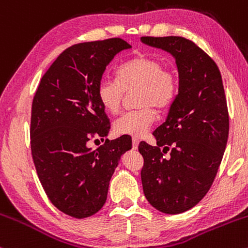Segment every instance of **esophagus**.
Instances as JSON below:
<instances>
[{"label": "esophagus", "instance_id": "obj_1", "mask_svg": "<svg viewBox=\"0 0 248 248\" xmlns=\"http://www.w3.org/2000/svg\"><path fill=\"white\" fill-rule=\"evenodd\" d=\"M138 146H139V140L136 138H133L132 139V147H133V149H138Z\"/></svg>", "mask_w": 248, "mask_h": 248}]
</instances>
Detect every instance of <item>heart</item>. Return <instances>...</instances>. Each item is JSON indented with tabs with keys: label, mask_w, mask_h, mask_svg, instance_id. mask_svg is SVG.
<instances>
[{
	"label": "heart",
	"mask_w": 248,
	"mask_h": 248,
	"mask_svg": "<svg viewBox=\"0 0 248 248\" xmlns=\"http://www.w3.org/2000/svg\"><path fill=\"white\" fill-rule=\"evenodd\" d=\"M138 90V109L124 113L114 122V130L120 135H144L155 124L157 114L154 107L164 109L175 100L178 92V78L170 67H164L155 57L139 55L122 62L116 70V79L102 78L96 87V95L108 113L120 110L124 92Z\"/></svg>",
	"instance_id": "heart-1"
}]
</instances>
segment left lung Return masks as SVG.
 <instances>
[{"label": "left lung", "instance_id": "obj_1", "mask_svg": "<svg viewBox=\"0 0 248 248\" xmlns=\"http://www.w3.org/2000/svg\"><path fill=\"white\" fill-rule=\"evenodd\" d=\"M141 41L170 52L177 64L178 94L153 133L157 146L139 144L147 201L158 211L177 215L198 204L217 175L229 138L226 96L217 64L190 39L144 36Z\"/></svg>", "mask_w": 248, "mask_h": 248}]
</instances>
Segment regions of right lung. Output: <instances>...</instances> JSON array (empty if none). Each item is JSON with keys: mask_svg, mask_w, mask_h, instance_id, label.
Here are the masks:
<instances>
[{"mask_svg": "<svg viewBox=\"0 0 248 248\" xmlns=\"http://www.w3.org/2000/svg\"><path fill=\"white\" fill-rule=\"evenodd\" d=\"M130 47L121 38L67 47L42 77L33 96V164L51 203L71 217H90L104 206L119 160L132 148L124 135L94 150L88 148V142L105 138L110 128L96 95L99 81L116 53Z\"/></svg>", "mask_w": 248, "mask_h": 248, "instance_id": "right-lung-1", "label": "right lung"}]
</instances>
